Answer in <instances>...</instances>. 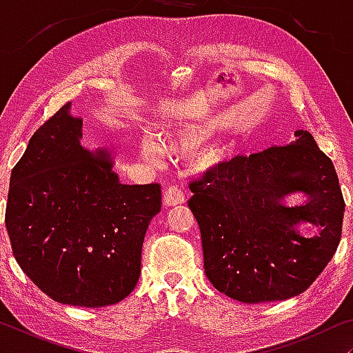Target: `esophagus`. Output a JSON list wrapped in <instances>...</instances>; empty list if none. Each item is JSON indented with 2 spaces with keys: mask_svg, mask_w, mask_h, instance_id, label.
Returning <instances> with one entry per match:
<instances>
[{
  "mask_svg": "<svg viewBox=\"0 0 353 353\" xmlns=\"http://www.w3.org/2000/svg\"><path fill=\"white\" fill-rule=\"evenodd\" d=\"M183 202H185V192L181 191V188L168 186L165 192H163V204L167 207L183 204Z\"/></svg>",
  "mask_w": 353,
  "mask_h": 353,
  "instance_id": "34e87169",
  "label": "esophagus"
}]
</instances>
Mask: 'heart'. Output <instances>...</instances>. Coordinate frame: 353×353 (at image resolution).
<instances>
[{
	"instance_id": "b5f03b06",
	"label": "heart",
	"mask_w": 353,
	"mask_h": 353,
	"mask_svg": "<svg viewBox=\"0 0 353 353\" xmlns=\"http://www.w3.org/2000/svg\"><path fill=\"white\" fill-rule=\"evenodd\" d=\"M204 143H205L204 130L197 127H190V128H183L180 132L167 134V137L159 138V143H157L159 148L152 143H144L141 152L144 159H148L149 162L157 163L161 152L172 157H183L197 151V149H199Z\"/></svg>"
}]
</instances>
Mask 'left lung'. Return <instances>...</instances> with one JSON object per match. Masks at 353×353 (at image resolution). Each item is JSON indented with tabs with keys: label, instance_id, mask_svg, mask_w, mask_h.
<instances>
[{
	"label": "left lung",
	"instance_id": "1",
	"mask_svg": "<svg viewBox=\"0 0 353 353\" xmlns=\"http://www.w3.org/2000/svg\"><path fill=\"white\" fill-rule=\"evenodd\" d=\"M296 141L236 156L191 181L188 205L199 223L204 268L215 289L260 303L299 296L336 254L345 202L331 159L305 130ZM303 192L289 208L282 199ZM310 223L317 234L296 231Z\"/></svg>",
	"mask_w": 353,
	"mask_h": 353
}]
</instances>
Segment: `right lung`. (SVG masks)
I'll use <instances>...</instances> for the list:
<instances>
[{"label": "right lung", "instance_id": "add662e5", "mask_svg": "<svg viewBox=\"0 0 353 353\" xmlns=\"http://www.w3.org/2000/svg\"><path fill=\"white\" fill-rule=\"evenodd\" d=\"M70 103L33 133L11 172L6 228L23 273L52 301L105 307L123 301L141 273L157 183L122 185L105 149L80 144Z\"/></svg>", "mask_w": 353, "mask_h": 353}]
</instances>
